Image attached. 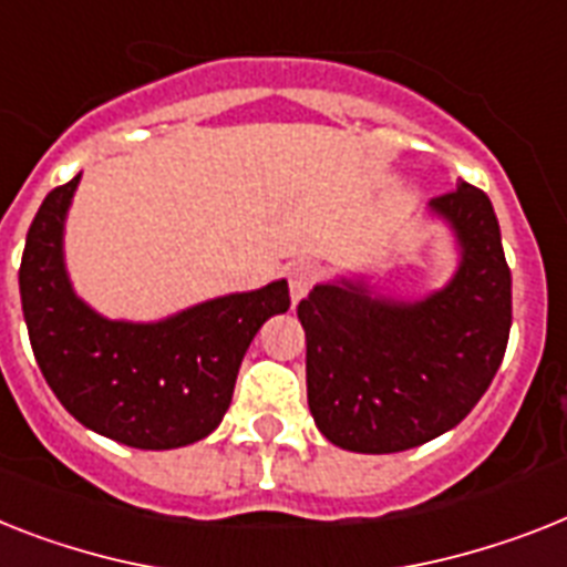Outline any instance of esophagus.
Here are the masks:
<instances>
[{
  "mask_svg": "<svg viewBox=\"0 0 567 567\" xmlns=\"http://www.w3.org/2000/svg\"><path fill=\"white\" fill-rule=\"evenodd\" d=\"M287 278H289V298H292V303H298L301 298H307V295H310V289H312V284H316L318 272H316V266L303 264V260H301V264L289 266Z\"/></svg>",
  "mask_w": 567,
  "mask_h": 567,
  "instance_id": "esophagus-1",
  "label": "esophagus"
}]
</instances>
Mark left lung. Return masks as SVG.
I'll return each mask as SVG.
<instances>
[{
	"instance_id": "obj_1",
	"label": "left lung",
	"mask_w": 567,
	"mask_h": 567,
	"mask_svg": "<svg viewBox=\"0 0 567 567\" xmlns=\"http://www.w3.org/2000/svg\"><path fill=\"white\" fill-rule=\"evenodd\" d=\"M429 217L455 246L443 287L396 295L368 275H336L298 303L310 414L348 452L391 455L455 429L507 350L513 280L489 196L461 182Z\"/></svg>"
}]
</instances>
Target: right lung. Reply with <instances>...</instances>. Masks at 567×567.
Listing matches in <instances>:
<instances>
[{
    "label": "right lung",
    "mask_w": 567,
    "mask_h": 567,
    "mask_svg": "<svg viewBox=\"0 0 567 567\" xmlns=\"http://www.w3.org/2000/svg\"><path fill=\"white\" fill-rule=\"evenodd\" d=\"M81 173L42 199L20 266L22 316L37 364L78 423L133 449L208 437L231 405L257 330L289 310L287 280L190 303L156 321L106 318L74 292L65 219Z\"/></svg>",
    "instance_id": "1"
}]
</instances>
